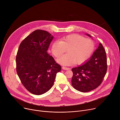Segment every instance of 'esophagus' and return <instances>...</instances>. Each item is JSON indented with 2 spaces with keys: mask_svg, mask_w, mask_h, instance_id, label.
<instances>
[{
  "mask_svg": "<svg viewBox=\"0 0 120 120\" xmlns=\"http://www.w3.org/2000/svg\"><path fill=\"white\" fill-rule=\"evenodd\" d=\"M62 68L63 69V70H70V68H69V67H64V66H63L62 67Z\"/></svg>",
  "mask_w": 120,
  "mask_h": 120,
  "instance_id": "obj_1",
  "label": "esophagus"
}]
</instances>
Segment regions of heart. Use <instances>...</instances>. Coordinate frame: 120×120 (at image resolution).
I'll list each match as a JSON object with an SVG mask.
<instances>
[{"label":"heart","mask_w":120,"mask_h":120,"mask_svg":"<svg viewBox=\"0 0 120 120\" xmlns=\"http://www.w3.org/2000/svg\"><path fill=\"white\" fill-rule=\"evenodd\" d=\"M95 45V42L92 39H85L80 35L73 34L62 37L61 41H54L51 51L55 57L58 58L67 50L68 53L58 60L61 64L71 65L75 63L81 64L90 58Z\"/></svg>","instance_id":"b5f03b06"}]
</instances>
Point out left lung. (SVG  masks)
I'll return each mask as SVG.
<instances>
[{
    "mask_svg": "<svg viewBox=\"0 0 120 120\" xmlns=\"http://www.w3.org/2000/svg\"><path fill=\"white\" fill-rule=\"evenodd\" d=\"M107 65L106 52L100 43L90 60L84 64L72 69V86L75 90L83 93L96 89L103 80L107 73Z\"/></svg>",
    "mask_w": 120,
    "mask_h": 120,
    "instance_id": "1",
    "label": "left lung"
}]
</instances>
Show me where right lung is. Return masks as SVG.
<instances>
[{"label":"right lung","mask_w":120,"mask_h":120,"mask_svg":"<svg viewBox=\"0 0 120 120\" xmlns=\"http://www.w3.org/2000/svg\"><path fill=\"white\" fill-rule=\"evenodd\" d=\"M53 38L46 31L37 30L21 42L16 57V72L25 88L41 95L52 87L61 66L47 53Z\"/></svg>","instance_id":"1"}]
</instances>
